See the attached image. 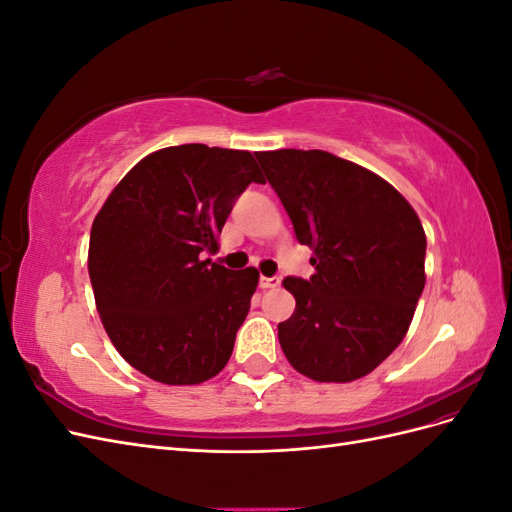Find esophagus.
Instances as JSON below:
<instances>
[{
	"label": "esophagus",
	"instance_id": "esophagus-1",
	"mask_svg": "<svg viewBox=\"0 0 512 512\" xmlns=\"http://www.w3.org/2000/svg\"><path fill=\"white\" fill-rule=\"evenodd\" d=\"M280 277H277V275H273V277H260V288L262 290H267V288H277V286H280Z\"/></svg>",
	"mask_w": 512,
	"mask_h": 512
}]
</instances>
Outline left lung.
<instances>
[{
  "instance_id": "1",
  "label": "left lung",
  "mask_w": 512,
  "mask_h": 512,
  "mask_svg": "<svg viewBox=\"0 0 512 512\" xmlns=\"http://www.w3.org/2000/svg\"><path fill=\"white\" fill-rule=\"evenodd\" d=\"M256 160L316 273L286 277L294 314L277 324L282 350L316 382L374 371L406 337L425 288L421 220L389 181L329 151H258Z\"/></svg>"
}]
</instances>
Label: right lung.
<instances>
[{
    "label": "right lung",
    "mask_w": 512,
    "mask_h": 512,
    "mask_svg": "<svg viewBox=\"0 0 512 512\" xmlns=\"http://www.w3.org/2000/svg\"><path fill=\"white\" fill-rule=\"evenodd\" d=\"M262 183L250 151L179 145L138 162L98 211L89 280L104 329L134 369L200 384L228 363L258 271L205 258L235 200Z\"/></svg>",
    "instance_id": "1"
}]
</instances>
